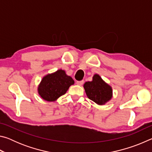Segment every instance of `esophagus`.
Returning a JSON list of instances; mask_svg holds the SVG:
<instances>
[{"instance_id":"34e87169","label":"esophagus","mask_w":152,"mask_h":152,"mask_svg":"<svg viewBox=\"0 0 152 152\" xmlns=\"http://www.w3.org/2000/svg\"><path fill=\"white\" fill-rule=\"evenodd\" d=\"M83 83H84V81H83V80L77 81V82H76V84H78V85H79V86H82V84H83Z\"/></svg>"}]
</instances>
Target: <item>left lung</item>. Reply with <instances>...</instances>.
Here are the masks:
<instances>
[{"label": "left lung", "mask_w": 152, "mask_h": 152, "mask_svg": "<svg viewBox=\"0 0 152 152\" xmlns=\"http://www.w3.org/2000/svg\"><path fill=\"white\" fill-rule=\"evenodd\" d=\"M84 88L88 99L99 105H103L112 99L111 86L97 74L92 77V81L84 83Z\"/></svg>", "instance_id": "8db88e82"}]
</instances>
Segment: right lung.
<instances>
[{"mask_svg": "<svg viewBox=\"0 0 152 152\" xmlns=\"http://www.w3.org/2000/svg\"><path fill=\"white\" fill-rule=\"evenodd\" d=\"M74 84L72 77L66 72L60 69L55 72L48 74L42 78L37 88L38 93L43 100L54 102L68 91L69 87Z\"/></svg>", "mask_w": 152, "mask_h": 152, "instance_id": "obj_1", "label": "right lung"}]
</instances>
